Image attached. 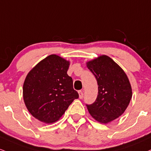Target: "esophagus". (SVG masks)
<instances>
[{
  "instance_id": "34e87169",
  "label": "esophagus",
  "mask_w": 151,
  "mask_h": 151,
  "mask_svg": "<svg viewBox=\"0 0 151 151\" xmlns=\"http://www.w3.org/2000/svg\"><path fill=\"white\" fill-rule=\"evenodd\" d=\"M79 99H82L83 97V93L82 91H79Z\"/></svg>"
}]
</instances>
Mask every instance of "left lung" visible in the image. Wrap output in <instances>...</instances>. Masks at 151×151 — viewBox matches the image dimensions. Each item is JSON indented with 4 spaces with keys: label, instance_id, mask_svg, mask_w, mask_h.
Segmentation results:
<instances>
[{
    "label": "left lung",
    "instance_id": "8db88e82",
    "mask_svg": "<svg viewBox=\"0 0 151 151\" xmlns=\"http://www.w3.org/2000/svg\"><path fill=\"white\" fill-rule=\"evenodd\" d=\"M97 81L98 96L92 104H86L90 115L101 123L110 122L124 113L132 96L125 72L107 55L86 63Z\"/></svg>",
    "mask_w": 151,
    "mask_h": 151
}]
</instances>
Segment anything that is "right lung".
I'll list each match as a JSON object with an SVG mask.
<instances>
[{"instance_id":"add662e5","label":"right lung","mask_w":151,"mask_h":151,"mask_svg":"<svg viewBox=\"0 0 151 151\" xmlns=\"http://www.w3.org/2000/svg\"><path fill=\"white\" fill-rule=\"evenodd\" d=\"M70 63L50 55L38 63L27 74L23 85V98L29 112L46 123L57 121L74 99L72 77L67 74Z\"/></svg>"}]
</instances>
